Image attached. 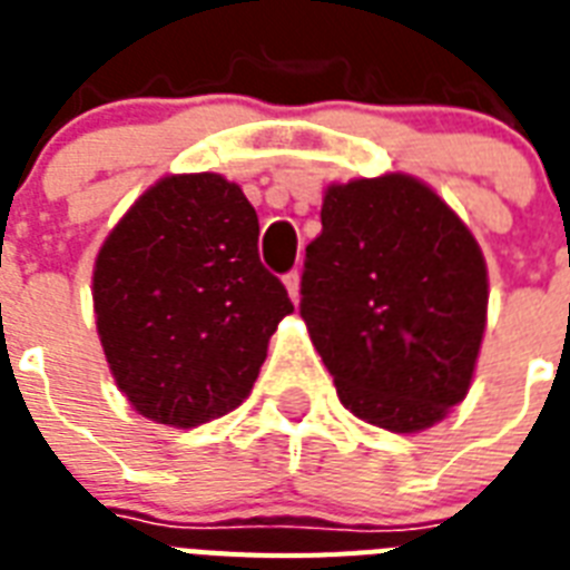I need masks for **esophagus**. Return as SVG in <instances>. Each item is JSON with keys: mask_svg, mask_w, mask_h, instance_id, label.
Returning <instances> with one entry per match:
<instances>
[{"mask_svg": "<svg viewBox=\"0 0 570 570\" xmlns=\"http://www.w3.org/2000/svg\"><path fill=\"white\" fill-rule=\"evenodd\" d=\"M298 281H302V277H298V272H295V268L284 275L286 293H289V298H293V302H298Z\"/></svg>", "mask_w": 570, "mask_h": 570, "instance_id": "1", "label": "esophagus"}]
</instances>
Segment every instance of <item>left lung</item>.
<instances>
[{
	"label": "left lung",
	"instance_id": "obj_1",
	"mask_svg": "<svg viewBox=\"0 0 570 570\" xmlns=\"http://www.w3.org/2000/svg\"><path fill=\"white\" fill-rule=\"evenodd\" d=\"M485 307L482 250L429 186L387 174L325 191L298 311L352 414L402 434L443 420L470 387Z\"/></svg>",
	"mask_w": 570,
	"mask_h": 570
}]
</instances>
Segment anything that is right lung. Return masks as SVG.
I'll use <instances>...</instances> for the list:
<instances>
[{
	"label": "right lung",
	"mask_w": 570,
	"mask_h": 570,
	"mask_svg": "<svg viewBox=\"0 0 570 570\" xmlns=\"http://www.w3.org/2000/svg\"><path fill=\"white\" fill-rule=\"evenodd\" d=\"M259 222L218 174L165 177L97 254L94 313L118 387L165 425L209 423L248 396L293 313L259 263Z\"/></svg>",
	"instance_id": "obj_1"
}]
</instances>
